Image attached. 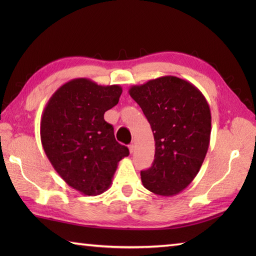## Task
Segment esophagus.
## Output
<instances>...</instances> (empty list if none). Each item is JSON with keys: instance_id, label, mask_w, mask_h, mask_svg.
<instances>
[{"instance_id": "1", "label": "esophagus", "mask_w": 256, "mask_h": 256, "mask_svg": "<svg viewBox=\"0 0 256 256\" xmlns=\"http://www.w3.org/2000/svg\"><path fill=\"white\" fill-rule=\"evenodd\" d=\"M128 150H130V153L133 154V153H134V150H135V144L133 143V144L130 145V146H128Z\"/></svg>"}]
</instances>
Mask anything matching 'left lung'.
<instances>
[{"label": "left lung", "mask_w": 256, "mask_h": 256, "mask_svg": "<svg viewBox=\"0 0 256 256\" xmlns=\"http://www.w3.org/2000/svg\"><path fill=\"white\" fill-rule=\"evenodd\" d=\"M128 94L142 108L155 140L153 164L140 172L143 186L165 197L182 192L197 176L209 148L208 102L197 86L175 76L132 86Z\"/></svg>", "instance_id": "1"}]
</instances>
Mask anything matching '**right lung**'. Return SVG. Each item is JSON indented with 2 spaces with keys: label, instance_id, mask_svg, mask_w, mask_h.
<instances>
[{
  "label": "right lung",
  "instance_id": "1",
  "mask_svg": "<svg viewBox=\"0 0 256 256\" xmlns=\"http://www.w3.org/2000/svg\"><path fill=\"white\" fill-rule=\"evenodd\" d=\"M122 86L86 78L56 90L42 114L40 140L47 158L70 187L96 196L110 187L118 162L128 156L104 113L118 104Z\"/></svg>",
  "mask_w": 256,
  "mask_h": 256
}]
</instances>
